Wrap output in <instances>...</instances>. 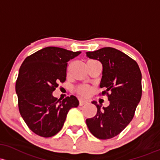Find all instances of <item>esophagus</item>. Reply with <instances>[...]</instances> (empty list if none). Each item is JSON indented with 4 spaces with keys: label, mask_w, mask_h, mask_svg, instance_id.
<instances>
[{
    "label": "esophagus",
    "mask_w": 160,
    "mask_h": 160,
    "mask_svg": "<svg viewBox=\"0 0 160 160\" xmlns=\"http://www.w3.org/2000/svg\"><path fill=\"white\" fill-rule=\"evenodd\" d=\"M88 103V102L87 100H83V99H80V106H83V105L87 104Z\"/></svg>",
    "instance_id": "obj_1"
}]
</instances>
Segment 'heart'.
Masks as SVG:
<instances>
[{
    "instance_id": "obj_1",
    "label": "heart",
    "mask_w": 160,
    "mask_h": 160,
    "mask_svg": "<svg viewBox=\"0 0 160 160\" xmlns=\"http://www.w3.org/2000/svg\"><path fill=\"white\" fill-rule=\"evenodd\" d=\"M77 91H78V92L80 94L83 95V96H87L90 92V88L89 87H87V86H82V87H79L77 89Z\"/></svg>"
}]
</instances>
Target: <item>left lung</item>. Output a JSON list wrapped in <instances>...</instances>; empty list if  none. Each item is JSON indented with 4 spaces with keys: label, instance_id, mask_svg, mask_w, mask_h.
<instances>
[{
    "label": "left lung",
    "instance_id": "8db88e82",
    "mask_svg": "<svg viewBox=\"0 0 160 160\" xmlns=\"http://www.w3.org/2000/svg\"><path fill=\"white\" fill-rule=\"evenodd\" d=\"M89 58L102 64L99 95H106L109 106L102 109L93 101L97 113L86 123L93 136L101 140L111 139L125 128L134 116L142 96L141 72L138 63L121 51L111 47L87 52Z\"/></svg>",
    "mask_w": 160,
    "mask_h": 160
}]
</instances>
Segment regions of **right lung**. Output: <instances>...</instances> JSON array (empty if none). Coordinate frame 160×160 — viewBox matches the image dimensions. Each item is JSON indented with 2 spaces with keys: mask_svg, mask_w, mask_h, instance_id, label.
Instances as JSON below:
<instances>
[{
  "mask_svg": "<svg viewBox=\"0 0 160 160\" xmlns=\"http://www.w3.org/2000/svg\"><path fill=\"white\" fill-rule=\"evenodd\" d=\"M80 53L46 47L26 57L20 66L16 82L19 111L29 128L38 136L58 134L69 110L79 106L74 96L60 101L52 92L66 80L68 61Z\"/></svg>",
  "mask_w": 160,
  "mask_h": 160,
  "instance_id": "obj_1",
  "label": "right lung"
}]
</instances>
